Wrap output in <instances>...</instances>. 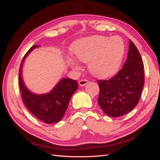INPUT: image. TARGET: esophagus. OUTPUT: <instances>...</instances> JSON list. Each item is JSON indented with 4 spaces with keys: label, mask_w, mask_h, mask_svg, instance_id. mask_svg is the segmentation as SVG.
Wrapping results in <instances>:
<instances>
[{
    "label": "esophagus",
    "mask_w": 160,
    "mask_h": 160,
    "mask_svg": "<svg viewBox=\"0 0 160 160\" xmlns=\"http://www.w3.org/2000/svg\"><path fill=\"white\" fill-rule=\"evenodd\" d=\"M88 82H89V81H88L87 80H79V82H78V83H79V85L81 87L85 86Z\"/></svg>",
    "instance_id": "esophagus-1"
}]
</instances>
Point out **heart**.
Segmentation results:
<instances>
[{
	"mask_svg": "<svg viewBox=\"0 0 160 160\" xmlns=\"http://www.w3.org/2000/svg\"><path fill=\"white\" fill-rule=\"evenodd\" d=\"M73 52L80 62L89 63V70L93 76L107 78L116 73L125 53L123 40L118 36H93L78 41ZM69 65L78 69L76 60L69 58Z\"/></svg>",
	"mask_w": 160,
	"mask_h": 160,
	"instance_id": "1",
	"label": "heart"
}]
</instances>
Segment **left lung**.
Returning <instances> with one entry per match:
<instances>
[{"label":"left lung","instance_id":"left-lung-1","mask_svg":"<svg viewBox=\"0 0 160 160\" xmlns=\"http://www.w3.org/2000/svg\"><path fill=\"white\" fill-rule=\"evenodd\" d=\"M98 102L105 114L118 118L127 114L139 102L144 84V64L131 40L123 68L108 80H98Z\"/></svg>","mask_w":160,"mask_h":160}]
</instances>
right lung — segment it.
Instances as JSON below:
<instances>
[{"label":"right lung","mask_w":160,"mask_h":160,"mask_svg":"<svg viewBox=\"0 0 160 160\" xmlns=\"http://www.w3.org/2000/svg\"><path fill=\"white\" fill-rule=\"evenodd\" d=\"M38 45L32 46L24 56L19 70V85L24 104L38 120L46 124L59 122L67 109L71 98L78 89V82L70 78H62L56 87L45 94H36L26 87L22 77L24 60L29 53Z\"/></svg>","instance_id":"1"}]
</instances>
